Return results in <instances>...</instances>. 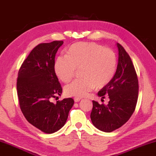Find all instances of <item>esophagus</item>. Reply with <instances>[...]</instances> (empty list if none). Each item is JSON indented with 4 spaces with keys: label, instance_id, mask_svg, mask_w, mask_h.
I'll return each mask as SVG.
<instances>
[{
    "label": "esophagus",
    "instance_id": "esophagus-1",
    "mask_svg": "<svg viewBox=\"0 0 156 156\" xmlns=\"http://www.w3.org/2000/svg\"><path fill=\"white\" fill-rule=\"evenodd\" d=\"M81 99V98H74V101H75V102H78V101H80V100Z\"/></svg>",
    "mask_w": 156,
    "mask_h": 156
}]
</instances>
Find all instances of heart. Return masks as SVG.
<instances>
[{"mask_svg": "<svg viewBox=\"0 0 156 156\" xmlns=\"http://www.w3.org/2000/svg\"><path fill=\"white\" fill-rule=\"evenodd\" d=\"M115 53L95 43H76L71 45L66 55L56 58L55 73L59 80L68 83L81 69L82 78L73 81L65 87L68 96L83 98L95 87L101 88L111 82L117 70Z\"/></svg>", "mask_w": 156, "mask_h": 156, "instance_id": "obj_1", "label": "heart"}]
</instances>
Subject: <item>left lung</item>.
<instances>
[{
	"instance_id": "8db88e82",
	"label": "left lung",
	"mask_w": 156,
	"mask_h": 156,
	"mask_svg": "<svg viewBox=\"0 0 156 156\" xmlns=\"http://www.w3.org/2000/svg\"><path fill=\"white\" fill-rule=\"evenodd\" d=\"M119 59L116 73L108 85L98 93L105 98L108 95V105L93 101L90 119L97 129L112 132L129 120L136 109L138 98L139 84L136 69L124 48L117 43Z\"/></svg>"
}]
</instances>
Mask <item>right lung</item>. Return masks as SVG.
Returning a JSON list of instances; mask_svg holds the SVG:
<instances>
[{"mask_svg": "<svg viewBox=\"0 0 156 156\" xmlns=\"http://www.w3.org/2000/svg\"><path fill=\"white\" fill-rule=\"evenodd\" d=\"M63 41L37 45L19 70L17 95L23 114L29 123L45 133H53L64 126L74 104L72 98L51 102L61 95L62 87L55 73V56Z\"/></svg>", "mask_w": 156, "mask_h": 156, "instance_id": "add662e5", "label": "right lung"}]
</instances>
